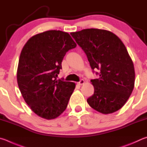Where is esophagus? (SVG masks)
Returning a JSON list of instances; mask_svg holds the SVG:
<instances>
[{"mask_svg":"<svg viewBox=\"0 0 147 147\" xmlns=\"http://www.w3.org/2000/svg\"><path fill=\"white\" fill-rule=\"evenodd\" d=\"M84 83V81L83 80V79H81L80 81H79V82H78V84H79V85H82V84H83Z\"/></svg>","mask_w":147,"mask_h":147,"instance_id":"34e87169","label":"esophagus"}]
</instances>
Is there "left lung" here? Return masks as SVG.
I'll return each mask as SVG.
<instances>
[{
    "instance_id": "left-lung-1",
    "label": "left lung",
    "mask_w": 147,
    "mask_h": 147,
    "mask_svg": "<svg viewBox=\"0 0 147 147\" xmlns=\"http://www.w3.org/2000/svg\"><path fill=\"white\" fill-rule=\"evenodd\" d=\"M86 53L98 79L90 81L94 93L87 99L92 109L102 114L117 111L124 106L134 87L135 71L127 48L114 33L105 30L84 29L70 33Z\"/></svg>"
}]
</instances>
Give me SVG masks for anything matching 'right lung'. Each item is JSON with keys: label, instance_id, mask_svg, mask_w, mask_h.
Returning a JSON list of instances; mask_svg holds the SVG:
<instances>
[{"label": "right lung", "instance_id": "1", "mask_svg": "<svg viewBox=\"0 0 147 147\" xmlns=\"http://www.w3.org/2000/svg\"><path fill=\"white\" fill-rule=\"evenodd\" d=\"M76 46L68 33L49 30L33 36L23 47L18 85L25 102L39 117L53 119L66 110L76 84L57 77L64 55Z\"/></svg>", "mask_w": 147, "mask_h": 147}]
</instances>
